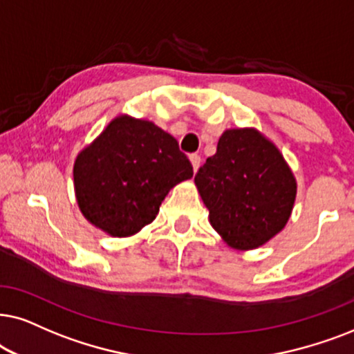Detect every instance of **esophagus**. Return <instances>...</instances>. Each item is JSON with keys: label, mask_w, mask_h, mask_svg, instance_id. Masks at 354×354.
<instances>
[{"label": "esophagus", "mask_w": 354, "mask_h": 354, "mask_svg": "<svg viewBox=\"0 0 354 354\" xmlns=\"http://www.w3.org/2000/svg\"><path fill=\"white\" fill-rule=\"evenodd\" d=\"M189 160H191V163H192V169H194V171H197V168H199V165H201V155L192 153V155H189Z\"/></svg>", "instance_id": "34e87169"}]
</instances>
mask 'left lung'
<instances>
[{
	"mask_svg": "<svg viewBox=\"0 0 354 354\" xmlns=\"http://www.w3.org/2000/svg\"><path fill=\"white\" fill-rule=\"evenodd\" d=\"M194 183L210 225L239 251L280 233L296 199V180L283 155L254 128L225 131Z\"/></svg>",
	"mask_w": 354,
	"mask_h": 354,
	"instance_id": "8db88e82",
	"label": "left lung"
}]
</instances>
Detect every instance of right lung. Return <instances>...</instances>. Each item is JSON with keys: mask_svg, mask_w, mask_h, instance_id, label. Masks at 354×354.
Instances as JSON below:
<instances>
[{"mask_svg": "<svg viewBox=\"0 0 354 354\" xmlns=\"http://www.w3.org/2000/svg\"><path fill=\"white\" fill-rule=\"evenodd\" d=\"M82 215L115 238L152 223L171 187L191 180L192 165L176 139L152 121L116 116L74 162Z\"/></svg>", "mask_w": 354, "mask_h": 354, "instance_id": "obj_1", "label": "right lung"}]
</instances>
